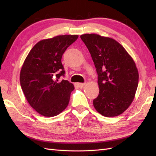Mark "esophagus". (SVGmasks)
<instances>
[{"instance_id": "obj_1", "label": "esophagus", "mask_w": 156, "mask_h": 156, "mask_svg": "<svg viewBox=\"0 0 156 156\" xmlns=\"http://www.w3.org/2000/svg\"><path fill=\"white\" fill-rule=\"evenodd\" d=\"M77 85H78V87L80 88H82L84 87L85 83H78V84H77Z\"/></svg>"}]
</instances>
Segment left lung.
Returning a JSON list of instances; mask_svg holds the SVG:
<instances>
[{
	"label": "left lung",
	"mask_w": 156,
	"mask_h": 156,
	"mask_svg": "<svg viewBox=\"0 0 156 156\" xmlns=\"http://www.w3.org/2000/svg\"><path fill=\"white\" fill-rule=\"evenodd\" d=\"M87 46L98 74L99 94L93 100L102 116L122 114L133 102L138 87L137 68L127 51L115 39L97 34H84Z\"/></svg>",
	"instance_id": "8db88e82"
}]
</instances>
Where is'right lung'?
<instances>
[{
    "instance_id": "obj_1",
    "label": "right lung",
    "mask_w": 156,
    "mask_h": 156,
    "mask_svg": "<svg viewBox=\"0 0 156 156\" xmlns=\"http://www.w3.org/2000/svg\"><path fill=\"white\" fill-rule=\"evenodd\" d=\"M78 37L64 35L43 39L31 49L22 66L20 83L23 93L31 107L44 117H54L68 107L74 87L58 79L65 74L62 55Z\"/></svg>"
}]
</instances>
